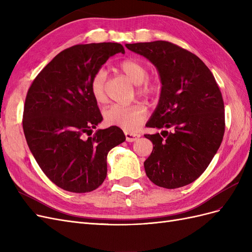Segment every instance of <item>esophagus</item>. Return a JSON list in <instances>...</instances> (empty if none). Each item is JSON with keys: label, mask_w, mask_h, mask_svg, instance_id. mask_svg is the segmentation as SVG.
Instances as JSON below:
<instances>
[{"label": "esophagus", "mask_w": 252, "mask_h": 252, "mask_svg": "<svg viewBox=\"0 0 252 252\" xmlns=\"http://www.w3.org/2000/svg\"><path fill=\"white\" fill-rule=\"evenodd\" d=\"M125 136H126V141L127 142H134L138 140L141 134L140 133H132V132H129V131H126L125 132Z\"/></svg>", "instance_id": "esophagus-1"}]
</instances>
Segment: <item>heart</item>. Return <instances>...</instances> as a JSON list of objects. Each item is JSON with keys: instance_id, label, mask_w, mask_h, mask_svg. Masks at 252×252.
<instances>
[{"instance_id": "1", "label": "heart", "mask_w": 252, "mask_h": 252, "mask_svg": "<svg viewBox=\"0 0 252 252\" xmlns=\"http://www.w3.org/2000/svg\"><path fill=\"white\" fill-rule=\"evenodd\" d=\"M119 68L135 85H139L138 93L142 95L152 96L159 91V84L157 81L147 79V69L139 61L127 59L122 61ZM106 82L107 73L104 69L94 72L90 80L89 88L95 102L106 101ZM147 117V108L142 104L130 106L112 105L104 110V121L109 126H118L127 131H136Z\"/></svg>"}]
</instances>
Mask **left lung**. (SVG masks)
Segmentation results:
<instances>
[{
    "label": "left lung",
    "mask_w": 252,
    "mask_h": 252,
    "mask_svg": "<svg viewBox=\"0 0 252 252\" xmlns=\"http://www.w3.org/2000/svg\"><path fill=\"white\" fill-rule=\"evenodd\" d=\"M154 64L161 94L146 126L163 129L145 134L154 144L144 162L147 177L167 189L186 186L206 170L222 143L225 113L215 77L192 52L166 41L126 44Z\"/></svg>",
    "instance_id": "1"
}]
</instances>
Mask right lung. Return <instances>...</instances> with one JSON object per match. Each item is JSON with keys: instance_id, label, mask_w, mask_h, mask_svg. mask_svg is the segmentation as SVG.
Wrapping results in <instances>:
<instances>
[{"instance_id": "right-lung-1", "label": "right lung", "mask_w": 252, "mask_h": 252, "mask_svg": "<svg viewBox=\"0 0 252 252\" xmlns=\"http://www.w3.org/2000/svg\"><path fill=\"white\" fill-rule=\"evenodd\" d=\"M120 52L125 50L119 43L74 45L53 58L28 89L23 114L28 147L47 178L67 191L85 193L101 186L109 150L126 140L117 126L91 135L103 117L90 80Z\"/></svg>"}]
</instances>
